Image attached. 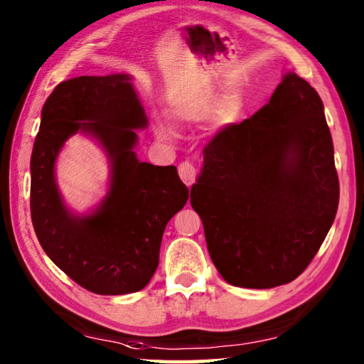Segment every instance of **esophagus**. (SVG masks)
Masks as SVG:
<instances>
[{
  "label": "esophagus",
  "mask_w": 364,
  "mask_h": 364,
  "mask_svg": "<svg viewBox=\"0 0 364 364\" xmlns=\"http://www.w3.org/2000/svg\"><path fill=\"white\" fill-rule=\"evenodd\" d=\"M178 173H180L183 183L188 184V186H191L196 180V167L188 161H184L178 165Z\"/></svg>",
  "instance_id": "obj_1"
}]
</instances>
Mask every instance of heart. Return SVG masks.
<instances>
[{
    "instance_id": "1",
    "label": "heart",
    "mask_w": 364,
    "mask_h": 364,
    "mask_svg": "<svg viewBox=\"0 0 364 364\" xmlns=\"http://www.w3.org/2000/svg\"><path fill=\"white\" fill-rule=\"evenodd\" d=\"M215 110L217 111V113L215 114L216 121L221 125H226V124L237 121L243 111L242 94L237 90L229 92L228 95H224L221 98L220 103L216 102L215 97L200 98L199 102L191 105L186 111H181L180 117L203 119V117H208L210 114H213ZM154 130H156V135L159 136L161 140H173L175 138V129L171 127V124H168L167 121H162V119L156 121Z\"/></svg>"
}]
</instances>
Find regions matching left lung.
I'll return each mask as SVG.
<instances>
[{
  "mask_svg": "<svg viewBox=\"0 0 364 364\" xmlns=\"http://www.w3.org/2000/svg\"><path fill=\"white\" fill-rule=\"evenodd\" d=\"M191 205L228 283L293 282L320 250L339 205L331 132L316 90L287 73L267 105L203 148Z\"/></svg>",
  "mask_w": 364,
  "mask_h": 364,
  "instance_id": "left-lung-1",
  "label": "left lung"
}]
</instances>
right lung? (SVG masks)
<instances>
[{
	"instance_id": "right-lung-1",
	"label": "right lung",
	"mask_w": 364,
	"mask_h": 364,
	"mask_svg": "<svg viewBox=\"0 0 364 364\" xmlns=\"http://www.w3.org/2000/svg\"><path fill=\"white\" fill-rule=\"evenodd\" d=\"M129 75L79 76L57 85L41 111L31 153L30 210L52 262L95 294L140 291L159 264L165 226L189 199L175 165L140 162L135 129L148 125ZM77 131L94 136L112 164L109 194L90 215L64 207L55 161Z\"/></svg>"
}]
</instances>
